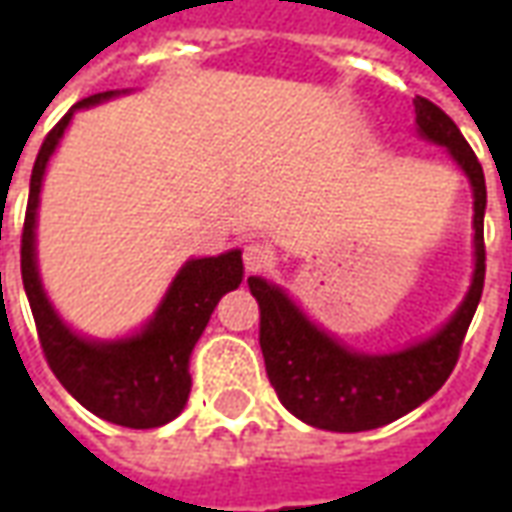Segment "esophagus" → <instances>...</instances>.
<instances>
[{"label":"esophagus","instance_id":"34e87169","mask_svg":"<svg viewBox=\"0 0 512 512\" xmlns=\"http://www.w3.org/2000/svg\"><path fill=\"white\" fill-rule=\"evenodd\" d=\"M271 266V249L260 241H249L244 246V268L246 274H260Z\"/></svg>","mask_w":512,"mask_h":512}]
</instances>
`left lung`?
<instances>
[{
	"mask_svg": "<svg viewBox=\"0 0 512 512\" xmlns=\"http://www.w3.org/2000/svg\"><path fill=\"white\" fill-rule=\"evenodd\" d=\"M417 126L436 145L450 147L452 158L469 175L474 189V249L477 268L469 296L452 321L430 340L400 354L365 356L334 343L312 326L293 301L266 279L249 277L260 307V351L266 373L282 406L307 425L337 433L381 428L436 395L458 365L485 282V175L469 142L439 106L417 95Z\"/></svg>",
	"mask_w": 512,
	"mask_h": 512,
	"instance_id": "8db88e82",
	"label": "left lung"
}]
</instances>
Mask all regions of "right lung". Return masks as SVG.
Segmentation results:
<instances>
[{
  "label": "right lung",
  "instance_id": "add662e5",
  "mask_svg": "<svg viewBox=\"0 0 512 512\" xmlns=\"http://www.w3.org/2000/svg\"><path fill=\"white\" fill-rule=\"evenodd\" d=\"M112 93L84 98L51 128L32 167L27 216L21 230V279L27 290L38 340L51 373L95 417L123 428H158L175 419L191 392L189 354L208 326L213 307L227 290H235L244 277L241 252L191 260L180 268L167 299L145 332L123 343H87L65 326L51 310L40 288L35 268V211L40 180L49 156L60 142L71 115L82 106H93Z\"/></svg>",
  "mask_w": 512,
  "mask_h": 512
}]
</instances>
